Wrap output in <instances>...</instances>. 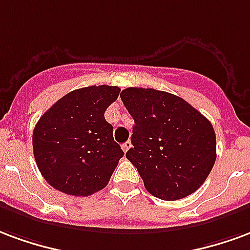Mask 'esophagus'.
I'll list each match as a JSON object with an SVG mask.
<instances>
[{
	"label": "esophagus",
	"instance_id": "esophagus-1",
	"mask_svg": "<svg viewBox=\"0 0 250 250\" xmlns=\"http://www.w3.org/2000/svg\"><path fill=\"white\" fill-rule=\"evenodd\" d=\"M130 147H132V143H130V141H126V143H125V144H123V150L125 153H126L127 150L130 149Z\"/></svg>",
	"mask_w": 250,
	"mask_h": 250
}]
</instances>
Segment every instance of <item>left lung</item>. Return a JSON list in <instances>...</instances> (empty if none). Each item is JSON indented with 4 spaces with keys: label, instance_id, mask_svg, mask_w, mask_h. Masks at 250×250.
<instances>
[{
    "label": "left lung",
    "instance_id": "8db88e82",
    "mask_svg": "<svg viewBox=\"0 0 250 250\" xmlns=\"http://www.w3.org/2000/svg\"><path fill=\"white\" fill-rule=\"evenodd\" d=\"M120 97L134 120L126 158L147 192L165 201L192 194L216 161V133L207 117L181 97L126 87Z\"/></svg>",
    "mask_w": 250,
    "mask_h": 250
}]
</instances>
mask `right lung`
Masks as SVG:
<instances>
[{
	"label": "right lung",
	"instance_id": "1",
	"mask_svg": "<svg viewBox=\"0 0 250 250\" xmlns=\"http://www.w3.org/2000/svg\"><path fill=\"white\" fill-rule=\"evenodd\" d=\"M120 90L107 85L73 90L38 120L33 153L42 177L54 189L85 197L107 185L124 152L104 113Z\"/></svg>",
	"mask_w": 250,
	"mask_h": 250
}]
</instances>
